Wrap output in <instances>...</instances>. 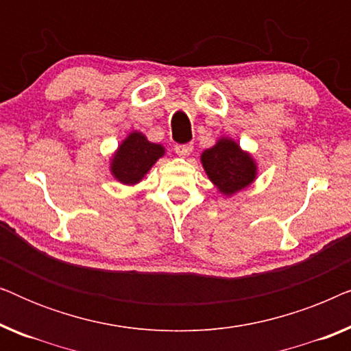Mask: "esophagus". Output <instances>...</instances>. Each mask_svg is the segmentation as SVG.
<instances>
[{"mask_svg":"<svg viewBox=\"0 0 351 351\" xmlns=\"http://www.w3.org/2000/svg\"><path fill=\"white\" fill-rule=\"evenodd\" d=\"M174 150L179 156H189L191 150H193V145L191 143H177Z\"/></svg>","mask_w":351,"mask_h":351,"instance_id":"34e87169","label":"esophagus"}]
</instances>
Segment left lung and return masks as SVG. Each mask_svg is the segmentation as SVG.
I'll use <instances>...</instances> for the list:
<instances>
[{
    "instance_id": "obj_1",
    "label": "left lung",
    "mask_w": 351,
    "mask_h": 351,
    "mask_svg": "<svg viewBox=\"0 0 351 351\" xmlns=\"http://www.w3.org/2000/svg\"><path fill=\"white\" fill-rule=\"evenodd\" d=\"M201 162L209 180L220 193L232 196L256 180L257 165L247 152L232 138L222 137L213 148L203 152Z\"/></svg>"
}]
</instances>
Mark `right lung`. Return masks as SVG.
<instances>
[{
	"label": "right lung",
	"mask_w": 351,
	"mask_h": 351,
	"mask_svg": "<svg viewBox=\"0 0 351 351\" xmlns=\"http://www.w3.org/2000/svg\"><path fill=\"white\" fill-rule=\"evenodd\" d=\"M162 155H165V147L147 141L142 132L134 131L114 152L110 162V171L121 184L136 185Z\"/></svg>",
	"instance_id": "obj_1"
}]
</instances>
